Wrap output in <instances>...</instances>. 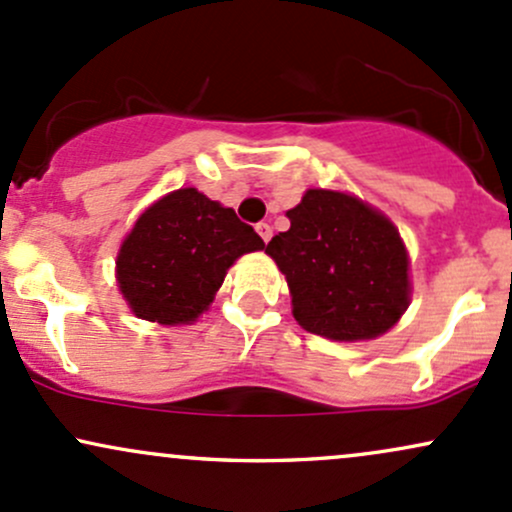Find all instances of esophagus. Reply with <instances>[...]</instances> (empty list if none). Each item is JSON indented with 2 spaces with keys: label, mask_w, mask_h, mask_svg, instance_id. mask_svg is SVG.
<instances>
[{
  "label": "esophagus",
  "mask_w": 512,
  "mask_h": 512,
  "mask_svg": "<svg viewBox=\"0 0 512 512\" xmlns=\"http://www.w3.org/2000/svg\"><path fill=\"white\" fill-rule=\"evenodd\" d=\"M256 232H258V237L266 241V244H268V241H271V237H273V227L268 225V222H258Z\"/></svg>",
  "instance_id": "34e87169"
}]
</instances>
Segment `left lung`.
<instances>
[{
    "label": "left lung",
    "mask_w": 512,
    "mask_h": 512,
    "mask_svg": "<svg viewBox=\"0 0 512 512\" xmlns=\"http://www.w3.org/2000/svg\"><path fill=\"white\" fill-rule=\"evenodd\" d=\"M290 229L268 241L304 331L331 341L387 333L411 302L409 254L399 229L355 195L309 188L287 210Z\"/></svg>",
    "instance_id": "left-lung-1"
}]
</instances>
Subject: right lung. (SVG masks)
<instances>
[{"instance_id":"right-lung-1","label":"right lung","mask_w":512,"mask_h":512,"mask_svg":"<svg viewBox=\"0 0 512 512\" xmlns=\"http://www.w3.org/2000/svg\"><path fill=\"white\" fill-rule=\"evenodd\" d=\"M261 249L263 239L232 208L179 188L149 205L120 244L118 287L135 317L191 324L208 309L229 266Z\"/></svg>"}]
</instances>
